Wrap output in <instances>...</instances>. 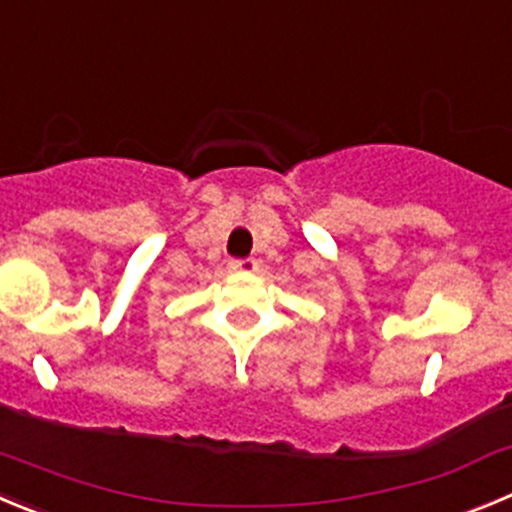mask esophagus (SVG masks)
<instances>
[{
	"label": "esophagus",
	"mask_w": 512,
	"mask_h": 512,
	"mask_svg": "<svg viewBox=\"0 0 512 512\" xmlns=\"http://www.w3.org/2000/svg\"><path fill=\"white\" fill-rule=\"evenodd\" d=\"M229 270L232 272H255L257 260H252V257H245V260H232L229 262Z\"/></svg>",
	"instance_id": "obj_1"
}]
</instances>
